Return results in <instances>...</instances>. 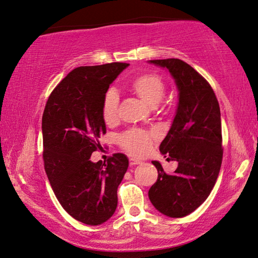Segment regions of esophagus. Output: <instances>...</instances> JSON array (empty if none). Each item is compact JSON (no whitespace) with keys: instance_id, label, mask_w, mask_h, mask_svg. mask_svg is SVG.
<instances>
[{"instance_id":"1","label":"esophagus","mask_w":258,"mask_h":258,"mask_svg":"<svg viewBox=\"0 0 258 258\" xmlns=\"http://www.w3.org/2000/svg\"><path fill=\"white\" fill-rule=\"evenodd\" d=\"M141 161L138 159H134V158H131L130 159V165H136V164H140Z\"/></svg>"}]
</instances>
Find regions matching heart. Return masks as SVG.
I'll return each mask as SVG.
<instances>
[{
  "label": "heart",
  "mask_w": 258,
  "mask_h": 258,
  "mask_svg": "<svg viewBox=\"0 0 258 258\" xmlns=\"http://www.w3.org/2000/svg\"><path fill=\"white\" fill-rule=\"evenodd\" d=\"M128 88L134 95L138 96L146 105L152 108L161 103L165 94L164 82L158 75L154 74L139 75L130 83ZM118 102V95L114 90H108L105 94L102 103V115L106 124L112 125L117 120ZM152 134L144 130L138 128L126 131L118 138L120 146L126 152L135 156H142L148 153L151 145H152Z\"/></svg>",
  "instance_id": "obj_1"
}]
</instances>
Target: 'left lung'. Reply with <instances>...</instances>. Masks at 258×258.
Instances as JSON below:
<instances>
[{
  "mask_svg": "<svg viewBox=\"0 0 258 258\" xmlns=\"http://www.w3.org/2000/svg\"><path fill=\"white\" fill-rule=\"evenodd\" d=\"M149 62L168 70L179 92L173 122L160 144V152L176 161L178 168L169 174L159 161H152L158 180L149 198L161 214L181 218L208 198L218 178L223 161L220 108L211 86L190 64L180 59Z\"/></svg>",
  "mask_w": 258,
  "mask_h": 258,
  "instance_id": "obj_1",
  "label": "left lung"
}]
</instances>
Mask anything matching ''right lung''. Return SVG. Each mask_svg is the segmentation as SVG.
Here are the masks:
<instances>
[{
	"instance_id": "obj_1",
	"label": "right lung",
	"mask_w": 258,
	"mask_h": 258,
	"mask_svg": "<svg viewBox=\"0 0 258 258\" xmlns=\"http://www.w3.org/2000/svg\"><path fill=\"white\" fill-rule=\"evenodd\" d=\"M130 63L78 67L49 96L42 115L44 170L60 205L80 223L97 226L117 207V188L128 168L116 153L107 163L92 162L106 133L102 103L109 85Z\"/></svg>"
}]
</instances>
